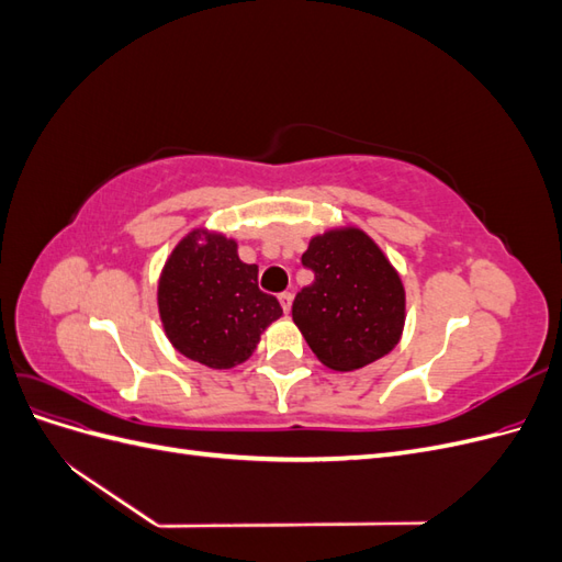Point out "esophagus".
<instances>
[{"mask_svg": "<svg viewBox=\"0 0 562 562\" xmlns=\"http://www.w3.org/2000/svg\"><path fill=\"white\" fill-rule=\"evenodd\" d=\"M279 302H281L283 312L288 314V312H291V307H293V293H281V295H279Z\"/></svg>", "mask_w": 562, "mask_h": 562, "instance_id": "34e87169", "label": "esophagus"}]
</instances>
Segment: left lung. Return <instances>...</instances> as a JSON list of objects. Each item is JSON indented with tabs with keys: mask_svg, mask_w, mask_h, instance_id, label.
<instances>
[{
	"mask_svg": "<svg viewBox=\"0 0 562 562\" xmlns=\"http://www.w3.org/2000/svg\"><path fill=\"white\" fill-rule=\"evenodd\" d=\"M302 265L314 271V281L295 295L293 321L323 366L359 370L398 345L405 288L363 229L335 227L312 236Z\"/></svg>",
	"mask_w": 562,
	"mask_h": 562,
	"instance_id": "obj_1",
	"label": "left lung"
}]
</instances>
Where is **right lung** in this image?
<instances>
[{
	"label": "right lung",
	"instance_id": "1",
	"mask_svg": "<svg viewBox=\"0 0 562 562\" xmlns=\"http://www.w3.org/2000/svg\"><path fill=\"white\" fill-rule=\"evenodd\" d=\"M171 345L201 366L244 363L283 310L258 288V265H246L225 234L194 229L168 255L157 291Z\"/></svg>",
	"mask_w": 562,
	"mask_h": 562
}]
</instances>
